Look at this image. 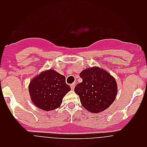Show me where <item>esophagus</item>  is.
<instances>
[{
    "label": "esophagus",
    "mask_w": 147,
    "mask_h": 147,
    "mask_svg": "<svg viewBox=\"0 0 147 147\" xmlns=\"http://www.w3.org/2000/svg\"><path fill=\"white\" fill-rule=\"evenodd\" d=\"M75 83H72V84H70V87H71V89H72V90H73L74 89H75Z\"/></svg>",
    "instance_id": "esophagus-1"
}]
</instances>
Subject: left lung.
Segmentation results:
<instances>
[{
    "label": "left lung",
    "mask_w": 147,
    "mask_h": 147,
    "mask_svg": "<svg viewBox=\"0 0 147 147\" xmlns=\"http://www.w3.org/2000/svg\"><path fill=\"white\" fill-rule=\"evenodd\" d=\"M80 77L82 82L77 84L75 92L87 110L99 113L113 103L117 94V84L107 71L92 67L82 70Z\"/></svg>",
    "instance_id": "left-lung-1"
}]
</instances>
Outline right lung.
Wrapping results in <instances>:
<instances>
[{"instance_id": "obj_1", "label": "right lung", "mask_w": 147, "mask_h": 147, "mask_svg": "<svg viewBox=\"0 0 147 147\" xmlns=\"http://www.w3.org/2000/svg\"><path fill=\"white\" fill-rule=\"evenodd\" d=\"M70 90L64 75L52 69L42 71L32 78L28 86L34 105L47 112L60 107L63 97Z\"/></svg>"}]
</instances>
